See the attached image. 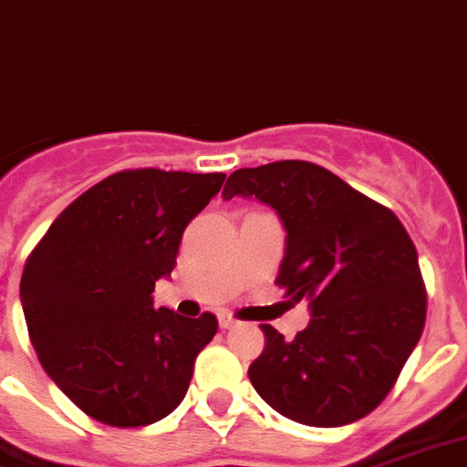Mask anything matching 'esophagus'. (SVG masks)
I'll return each instance as SVG.
<instances>
[{
  "label": "esophagus",
  "mask_w": 467,
  "mask_h": 467,
  "mask_svg": "<svg viewBox=\"0 0 467 467\" xmlns=\"http://www.w3.org/2000/svg\"><path fill=\"white\" fill-rule=\"evenodd\" d=\"M219 326L221 328H231V326H236V318H231V316H221Z\"/></svg>",
  "instance_id": "esophagus-1"
}]
</instances>
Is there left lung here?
Here are the masks:
<instances>
[{"instance_id":"1","label":"left lung","mask_w":467,"mask_h":467,"mask_svg":"<svg viewBox=\"0 0 467 467\" xmlns=\"http://www.w3.org/2000/svg\"><path fill=\"white\" fill-rule=\"evenodd\" d=\"M266 203L285 229L275 284L311 321L285 341L264 323L266 348L248 378L296 423L348 425L368 415L420 341L425 285L418 251L398 216L311 161L238 169L223 186Z\"/></svg>"}]
</instances>
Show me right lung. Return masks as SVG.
I'll return each instance as SVG.
<instances>
[{"mask_svg":"<svg viewBox=\"0 0 467 467\" xmlns=\"http://www.w3.org/2000/svg\"><path fill=\"white\" fill-rule=\"evenodd\" d=\"M226 173H111L61 211L26 258L24 318L47 376L99 423L161 420L189 390L193 360L216 336L213 313L154 308L183 229Z\"/></svg>","mask_w":467,"mask_h":467,"instance_id":"right-lung-1","label":"right lung"}]
</instances>
